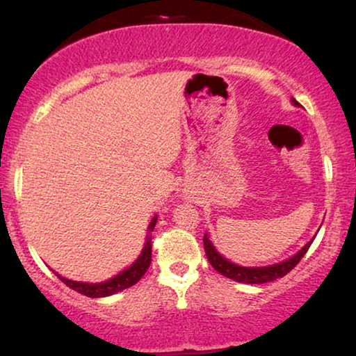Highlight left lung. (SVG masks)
Instances as JSON below:
<instances>
[{"mask_svg":"<svg viewBox=\"0 0 356 356\" xmlns=\"http://www.w3.org/2000/svg\"><path fill=\"white\" fill-rule=\"evenodd\" d=\"M291 102H293L295 105H300L295 99H291ZM313 240L306 243V245L301 248L295 256H291L290 259L279 262V264H274V266H267V267H243V266L233 264V262L227 261L225 257H223L220 252L213 248L207 235H204V250H206L209 262H211L212 267L218 272V274L225 275L232 280L241 282V284H266V282L277 280L280 279V277L289 274V272L301 261V257L306 254V251L309 250Z\"/></svg>","mask_w":356,"mask_h":356,"instance_id":"8db88e82","label":"left lung"}]
</instances>
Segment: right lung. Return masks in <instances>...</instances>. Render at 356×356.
Segmentation results:
<instances>
[{"mask_svg":"<svg viewBox=\"0 0 356 356\" xmlns=\"http://www.w3.org/2000/svg\"><path fill=\"white\" fill-rule=\"evenodd\" d=\"M155 223H157V217L152 218V222L149 223V235L145 238V245L143 248V252L140 256L136 259V262L128 269L120 272L118 275H115L113 279L106 280V282H100V284H84V282H74V280H67L65 277L58 275L63 284H66L70 289L79 291V293L89 296V298H102V296H108L113 295L116 291H121L124 289H129L134 284H138L145 272H147L150 262H152V238H150V232H154Z\"/></svg>","mask_w":356,"mask_h":356,"instance_id":"1","label":"right lung"}]
</instances>
